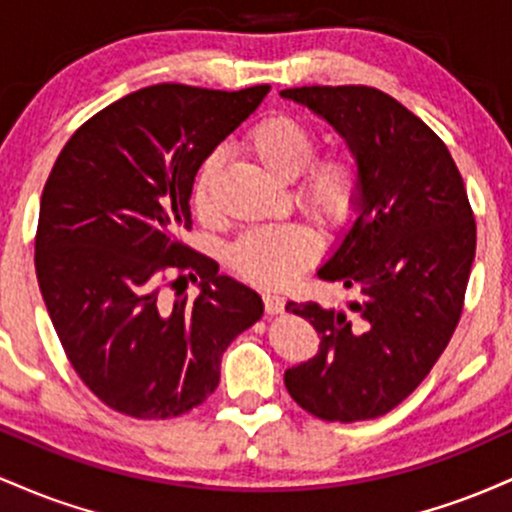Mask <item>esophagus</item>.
<instances>
[{
  "instance_id": "esophagus-1",
  "label": "esophagus",
  "mask_w": 512,
  "mask_h": 512,
  "mask_svg": "<svg viewBox=\"0 0 512 512\" xmlns=\"http://www.w3.org/2000/svg\"><path fill=\"white\" fill-rule=\"evenodd\" d=\"M262 298H264V310H267L269 315H279V313H284V298L279 296V293H274V291H264L262 293Z\"/></svg>"
}]
</instances>
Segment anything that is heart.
<instances>
[{
    "label": "heart",
    "instance_id": "heart-1",
    "mask_svg": "<svg viewBox=\"0 0 512 512\" xmlns=\"http://www.w3.org/2000/svg\"><path fill=\"white\" fill-rule=\"evenodd\" d=\"M255 161L279 180L296 178L313 161L317 134L298 117L279 113L257 122L245 137ZM221 156L209 154L199 166L192 185V202L202 216L216 211V180ZM366 192V173L351 151H334L310 166L298 185V204L322 226H339L354 216ZM317 255V240L305 226L252 228L236 240L228 262L243 279L264 286H284L308 267Z\"/></svg>",
    "mask_w": 512,
    "mask_h": 512
}]
</instances>
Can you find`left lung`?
<instances>
[{
	"label": "left lung",
	"instance_id": "left-lung-1",
	"mask_svg": "<svg viewBox=\"0 0 512 512\" xmlns=\"http://www.w3.org/2000/svg\"><path fill=\"white\" fill-rule=\"evenodd\" d=\"M281 96L325 117L366 173L354 226L317 269L361 296L344 310L286 303L320 334L317 356L284 373L286 390L322 421L378 419L448 346L477 223L448 146L392 96L370 86H301Z\"/></svg>",
	"mask_w": 512,
	"mask_h": 512
}]
</instances>
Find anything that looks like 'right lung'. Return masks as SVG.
Wrapping results in <instances>:
<instances>
[{
  "label": "right lung",
  "instance_id": "add662e5",
  "mask_svg": "<svg viewBox=\"0 0 512 512\" xmlns=\"http://www.w3.org/2000/svg\"><path fill=\"white\" fill-rule=\"evenodd\" d=\"M267 93L142 88L86 120L52 166L35 233L40 293L76 375L120 414L195 409L219 385L228 344L264 313L180 233L202 161ZM187 278L195 302L181 296Z\"/></svg>",
  "mask_w": 512,
  "mask_h": 512
}]
</instances>
